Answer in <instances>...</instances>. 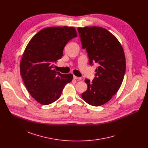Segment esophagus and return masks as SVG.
<instances>
[{
	"mask_svg": "<svg viewBox=\"0 0 148 148\" xmlns=\"http://www.w3.org/2000/svg\"><path fill=\"white\" fill-rule=\"evenodd\" d=\"M73 78L75 79H77V80H80V79H81V78L78 77H77V76H75V75H74V76H73Z\"/></svg>",
	"mask_w": 148,
	"mask_h": 148,
	"instance_id": "esophagus-1",
	"label": "esophagus"
}]
</instances>
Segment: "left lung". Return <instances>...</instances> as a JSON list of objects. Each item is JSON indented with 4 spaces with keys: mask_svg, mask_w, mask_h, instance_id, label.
I'll list each match as a JSON object with an SVG mask.
<instances>
[{
    "mask_svg": "<svg viewBox=\"0 0 148 148\" xmlns=\"http://www.w3.org/2000/svg\"><path fill=\"white\" fill-rule=\"evenodd\" d=\"M77 30L90 64L99 65L92 81L85 79L88 88L81 96L88 104L100 106L108 102L121 86L126 69L124 51L116 37L107 29L92 26Z\"/></svg>",
    "mask_w": 148,
    "mask_h": 148,
    "instance_id": "8db88e82",
    "label": "left lung"
}]
</instances>
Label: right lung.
I'll list each match as a JSON object with an SVG mask.
<instances>
[{"mask_svg": "<svg viewBox=\"0 0 148 148\" xmlns=\"http://www.w3.org/2000/svg\"><path fill=\"white\" fill-rule=\"evenodd\" d=\"M77 36L73 27H49L35 34L27 45L20 63V71L30 95L42 105L57 100L73 75L62 74L53 64L63 55L68 42Z\"/></svg>", "mask_w": 148, "mask_h": 148, "instance_id": "obj_1", "label": "right lung"}]
</instances>
